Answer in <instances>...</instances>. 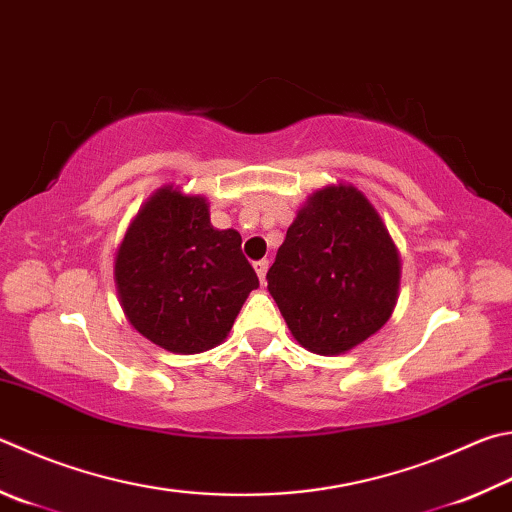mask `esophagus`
Segmentation results:
<instances>
[{
    "mask_svg": "<svg viewBox=\"0 0 512 512\" xmlns=\"http://www.w3.org/2000/svg\"><path fill=\"white\" fill-rule=\"evenodd\" d=\"M255 266V273L259 277V282H266V271H268V259H259V262L253 264Z\"/></svg>",
    "mask_w": 512,
    "mask_h": 512,
    "instance_id": "obj_1",
    "label": "esophagus"
}]
</instances>
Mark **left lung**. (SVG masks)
<instances>
[{
	"mask_svg": "<svg viewBox=\"0 0 512 512\" xmlns=\"http://www.w3.org/2000/svg\"><path fill=\"white\" fill-rule=\"evenodd\" d=\"M398 277L392 237L351 185H331L306 201L266 273L293 338L322 356L345 353L383 327Z\"/></svg>",
	"mask_w": 512,
	"mask_h": 512,
	"instance_id": "8db88e82",
	"label": "left lung"
}]
</instances>
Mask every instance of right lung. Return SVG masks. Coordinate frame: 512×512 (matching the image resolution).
I'll use <instances>...</instances> for the list:
<instances>
[{
	"label": "right lung",
	"instance_id": "add662e5",
	"mask_svg": "<svg viewBox=\"0 0 512 512\" xmlns=\"http://www.w3.org/2000/svg\"><path fill=\"white\" fill-rule=\"evenodd\" d=\"M116 284L138 333L167 351L201 353L228 336L259 280L239 232L212 228L206 199L163 188L127 230Z\"/></svg>",
	"mask_w": 512,
	"mask_h": 512
}]
</instances>
